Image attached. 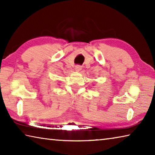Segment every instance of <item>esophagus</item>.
Wrapping results in <instances>:
<instances>
[{
    "instance_id": "1",
    "label": "esophagus",
    "mask_w": 155,
    "mask_h": 155,
    "mask_svg": "<svg viewBox=\"0 0 155 155\" xmlns=\"http://www.w3.org/2000/svg\"><path fill=\"white\" fill-rule=\"evenodd\" d=\"M75 71L76 72H79L82 69V67L81 66V65H77V66H75Z\"/></svg>"
}]
</instances>
